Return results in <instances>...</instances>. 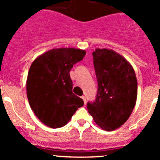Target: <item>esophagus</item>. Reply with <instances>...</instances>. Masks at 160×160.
I'll list each match as a JSON object with an SVG mask.
<instances>
[{
    "instance_id": "34e87169",
    "label": "esophagus",
    "mask_w": 160,
    "mask_h": 160,
    "mask_svg": "<svg viewBox=\"0 0 160 160\" xmlns=\"http://www.w3.org/2000/svg\"><path fill=\"white\" fill-rule=\"evenodd\" d=\"M82 98L83 102H84V103H85V104H86V103H87V100H86V97H85V96H82Z\"/></svg>"
}]
</instances>
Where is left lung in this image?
Listing matches in <instances>:
<instances>
[{
	"mask_svg": "<svg viewBox=\"0 0 160 160\" xmlns=\"http://www.w3.org/2000/svg\"><path fill=\"white\" fill-rule=\"evenodd\" d=\"M94 66L98 93L87 110L94 122L104 131L123 125L135 107L138 92L135 72L125 58L113 49H95Z\"/></svg>",
	"mask_w": 160,
	"mask_h": 160,
	"instance_id": "1",
	"label": "left lung"
}]
</instances>
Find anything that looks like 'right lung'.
<instances>
[{"label": "right lung", "mask_w": 160, "mask_h": 160, "mask_svg": "<svg viewBox=\"0 0 160 160\" xmlns=\"http://www.w3.org/2000/svg\"><path fill=\"white\" fill-rule=\"evenodd\" d=\"M86 50L59 48L48 50L31 64L26 81L29 106L41 122L51 128L66 125L84 102L72 92L70 71Z\"/></svg>", "instance_id": "obj_1"}]
</instances>
